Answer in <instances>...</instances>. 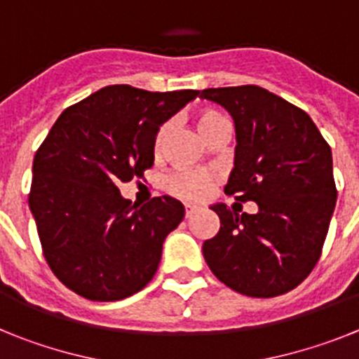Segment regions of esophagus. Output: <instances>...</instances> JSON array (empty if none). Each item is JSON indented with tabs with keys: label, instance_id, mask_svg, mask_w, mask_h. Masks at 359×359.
<instances>
[{
	"label": "esophagus",
	"instance_id": "34e87169",
	"mask_svg": "<svg viewBox=\"0 0 359 359\" xmlns=\"http://www.w3.org/2000/svg\"><path fill=\"white\" fill-rule=\"evenodd\" d=\"M198 210H199V207H196V205H192V203H187V205H185V215H187V217L194 215Z\"/></svg>",
	"mask_w": 359,
	"mask_h": 359
}]
</instances>
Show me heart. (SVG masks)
I'll list each match as a JSON object with an SVG mask.
<instances>
[{
  "mask_svg": "<svg viewBox=\"0 0 359 359\" xmlns=\"http://www.w3.org/2000/svg\"><path fill=\"white\" fill-rule=\"evenodd\" d=\"M221 123H228V118L215 109H203L199 111L196 116V126H198L199 133L203 138H207L208 133L214 131ZM170 133V123H163L154 135V152L160 154L163 151L167 138ZM212 176L205 170H182L169 177L167 182V189L169 192L176 194L177 198L183 199H198L207 194L208 187H210Z\"/></svg>",
  "mask_w": 359,
  "mask_h": 359,
  "instance_id": "heart-1",
  "label": "heart"
}]
</instances>
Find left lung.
I'll return each instance as SVG.
<instances>
[{"mask_svg": "<svg viewBox=\"0 0 359 359\" xmlns=\"http://www.w3.org/2000/svg\"><path fill=\"white\" fill-rule=\"evenodd\" d=\"M236 123V158L226 194L257 203L239 215L212 205L221 226L203 243L219 280L246 297L269 298L297 287L320 259L336 205L332 154L306 111L259 86L210 88Z\"/></svg>", "mask_w": 359, "mask_h": 359, "instance_id": "left-lung-1", "label": "left lung"}]
</instances>
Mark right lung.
<instances>
[{
	"mask_svg": "<svg viewBox=\"0 0 359 359\" xmlns=\"http://www.w3.org/2000/svg\"><path fill=\"white\" fill-rule=\"evenodd\" d=\"M199 95L107 86L65 109L32 167L28 207L55 277L88 300L138 293L156 273L185 207L170 196L133 205L120 183L154 163V135Z\"/></svg>",
	"mask_w": 359,
	"mask_h": 359,
	"instance_id": "obj_1",
	"label": "right lung"
}]
</instances>
